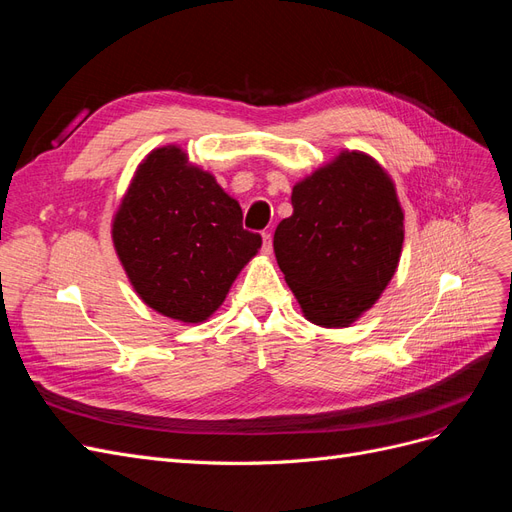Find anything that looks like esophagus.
Returning a JSON list of instances; mask_svg holds the SVG:
<instances>
[{"label":"esophagus","mask_w":512,"mask_h":512,"mask_svg":"<svg viewBox=\"0 0 512 512\" xmlns=\"http://www.w3.org/2000/svg\"><path fill=\"white\" fill-rule=\"evenodd\" d=\"M273 252V235L271 232H262V254L271 256Z\"/></svg>","instance_id":"34e87169"}]
</instances>
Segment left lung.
Returning <instances> with one entry per match:
<instances>
[{
	"label": "left lung",
	"instance_id": "obj_1",
	"mask_svg": "<svg viewBox=\"0 0 512 512\" xmlns=\"http://www.w3.org/2000/svg\"><path fill=\"white\" fill-rule=\"evenodd\" d=\"M273 250L305 320L344 329L376 305L404 247V209L386 168L342 149L292 185Z\"/></svg>",
	"mask_w": 512,
	"mask_h": 512
}]
</instances>
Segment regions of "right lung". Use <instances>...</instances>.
<instances>
[{"instance_id": "right-lung-1", "label": "right lung", "mask_w": 512, "mask_h": 512, "mask_svg": "<svg viewBox=\"0 0 512 512\" xmlns=\"http://www.w3.org/2000/svg\"><path fill=\"white\" fill-rule=\"evenodd\" d=\"M239 200L179 145L151 149L111 222L115 254L147 307L185 324L209 320L262 245Z\"/></svg>"}]
</instances>
